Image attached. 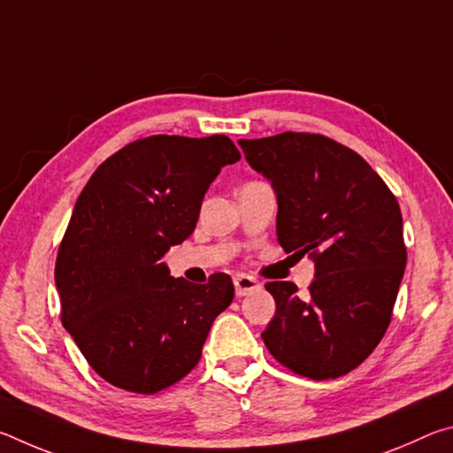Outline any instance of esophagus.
I'll use <instances>...</instances> for the list:
<instances>
[{
    "label": "esophagus",
    "mask_w": 453,
    "mask_h": 453,
    "mask_svg": "<svg viewBox=\"0 0 453 453\" xmlns=\"http://www.w3.org/2000/svg\"><path fill=\"white\" fill-rule=\"evenodd\" d=\"M234 286H235V296L237 297H243L248 294H254L259 288H262V283H259L256 278H251V275H245L240 273L234 278Z\"/></svg>",
    "instance_id": "esophagus-1"
}]
</instances>
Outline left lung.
I'll return each instance as SVG.
<instances>
[{"label":"left lung","instance_id":"left-lung-1","mask_svg":"<svg viewBox=\"0 0 453 453\" xmlns=\"http://www.w3.org/2000/svg\"><path fill=\"white\" fill-rule=\"evenodd\" d=\"M240 145L278 197L280 245L316 265L305 296L291 281L265 283L275 300L265 348L310 380L346 375L392 321L408 259L400 203L362 156L326 135L286 132Z\"/></svg>","mask_w":453,"mask_h":453}]
</instances>
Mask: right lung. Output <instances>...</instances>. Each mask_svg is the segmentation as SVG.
Listing matches in <instances>:
<instances>
[{
  "instance_id": "obj_1",
  "label": "right lung",
  "mask_w": 453,
  "mask_h": 453,
  "mask_svg": "<svg viewBox=\"0 0 453 453\" xmlns=\"http://www.w3.org/2000/svg\"><path fill=\"white\" fill-rule=\"evenodd\" d=\"M240 157L227 135L143 137L80 194L56 262L61 324L111 386L156 394L197 365L234 283L175 280L162 257L191 235L210 183Z\"/></svg>"
}]
</instances>
